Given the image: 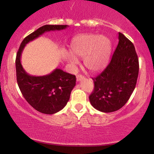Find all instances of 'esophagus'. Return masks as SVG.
I'll use <instances>...</instances> for the list:
<instances>
[{"mask_svg": "<svg viewBox=\"0 0 154 154\" xmlns=\"http://www.w3.org/2000/svg\"><path fill=\"white\" fill-rule=\"evenodd\" d=\"M83 79H85V77H84L83 75H77V76H76L77 81H83Z\"/></svg>", "mask_w": 154, "mask_h": 154, "instance_id": "obj_1", "label": "esophagus"}]
</instances>
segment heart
Returning a JSON list of instances; mask_svg holds the SVG:
<instances>
[{
    "label": "heart",
    "instance_id": "obj_1",
    "mask_svg": "<svg viewBox=\"0 0 154 154\" xmlns=\"http://www.w3.org/2000/svg\"><path fill=\"white\" fill-rule=\"evenodd\" d=\"M71 49L72 54L66 55L71 66H75L79 63L76 56L83 58L84 65L88 70L97 72L106 66L111 56V43L105 35L85 33L72 40Z\"/></svg>",
    "mask_w": 154,
    "mask_h": 154
}]
</instances>
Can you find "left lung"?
Segmentation results:
<instances>
[{
    "mask_svg": "<svg viewBox=\"0 0 154 154\" xmlns=\"http://www.w3.org/2000/svg\"><path fill=\"white\" fill-rule=\"evenodd\" d=\"M119 40L108 66L92 79L94 88L90 102L94 109L104 113L119 110L126 104L138 77L139 60L134 45L121 33Z\"/></svg>",
    "mask_w": 154,
    "mask_h": 154,
    "instance_id": "obj_1",
    "label": "left lung"
}]
</instances>
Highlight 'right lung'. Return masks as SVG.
Listing matches in <instances>:
<instances>
[{"label":"right lung","instance_id":"add662e5","mask_svg":"<svg viewBox=\"0 0 154 154\" xmlns=\"http://www.w3.org/2000/svg\"><path fill=\"white\" fill-rule=\"evenodd\" d=\"M68 26V25H44L40 27L23 40L17 53V81L20 91L33 109L45 114H54L66 106L71 90L75 85L76 79L74 75L57 68L45 75H29L23 68L21 56L24 47L29 42L45 32L63 30Z\"/></svg>","mask_w":154,"mask_h":154}]
</instances>
